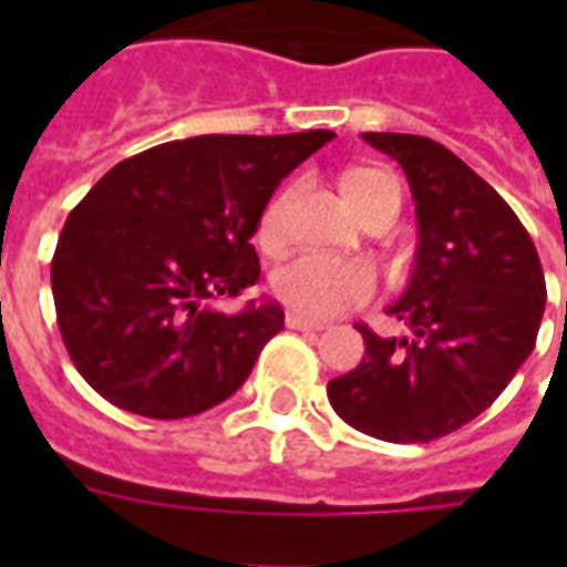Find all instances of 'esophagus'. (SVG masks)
Segmentation results:
<instances>
[{
    "instance_id": "esophagus-1",
    "label": "esophagus",
    "mask_w": 567,
    "mask_h": 567,
    "mask_svg": "<svg viewBox=\"0 0 567 567\" xmlns=\"http://www.w3.org/2000/svg\"><path fill=\"white\" fill-rule=\"evenodd\" d=\"M285 323H288V329H297V332H320V329H327L323 320H311L306 315H297V311H288Z\"/></svg>"
}]
</instances>
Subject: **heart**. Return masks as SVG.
Wrapping results in <instances>:
<instances>
[{
	"instance_id": "b5f03b06",
	"label": "heart",
	"mask_w": 567,
	"mask_h": 567,
	"mask_svg": "<svg viewBox=\"0 0 567 567\" xmlns=\"http://www.w3.org/2000/svg\"><path fill=\"white\" fill-rule=\"evenodd\" d=\"M344 194L353 212L362 217L368 208L379 203H400V185L394 176L382 171H350L344 176ZM297 185H285L274 199L265 205L258 217L256 238L261 249L274 252L288 238V212H291ZM373 270L355 258H336L327 252H297L285 258L270 276L274 293L279 300L306 318H332L338 311L362 302L373 291Z\"/></svg>"
}]
</instances>
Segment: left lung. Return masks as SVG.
Here are the masks:
<instances>
[{
	"mask_svg": "<svg viewBox=\"0 0 567 567\" xmlns=\"http://www.w3.org/2000/svg\"><path fill=\"white\" fill-rule=\"evenodd\" d=\"M403 167L417 212V252L388 315L409 336L359 323L364 359L327 385L353 430L394 444L450 435L501 396L536 347L545 274L506 199L432 137L364 132Z\"/></svg>",
	"mask_w": 567,
	"mask_h": 567,
	"instance_id": "obj_1",
	"label": "left lung"
}]
</instances>
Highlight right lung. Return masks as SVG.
Returning <instances> with one entry per match:
<instances>
[{
  "mask_svg": "<svg viewBox=\"0 0 567 567\" xmlns=\"http://www.w3.org/2000/svg\"><path fill=\"white\" fill-rule=\"evenodd\" d=\"M199 135L158 144L102 176L66 217L52 297L84 382L126 412L176 421L229 400L285 327L279 302L226 315L258 282L249 238L279 182L332 141Z\"/></svg>",
  "mask_w": 567,
  "mask_h": 567,
  "instance_id": "1",
  "label": "right lung"
}]
</instances>
